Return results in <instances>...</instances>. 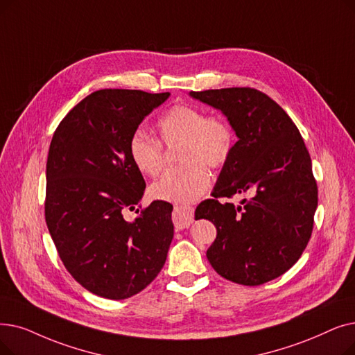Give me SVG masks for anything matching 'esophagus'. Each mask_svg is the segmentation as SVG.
Instances as JSON below:
<instances>
[{
    "label": "esophagus",
    "instance_id": "esophagus-1",
    "mask_svg": "<svg viewBox=\"0 0 355 355\" xmlns=\"http://www.w3.org/2000/svg\"><path fill=\"white\" fill-rule=\"evenodd\" d=\"M193 219H194V210L191 206H186V205L174 206L173 222L177 229L189 227L193 223Z\"/></svg>",
    "mask_w": 355,
    "mask_h": 355
}]
</instances>
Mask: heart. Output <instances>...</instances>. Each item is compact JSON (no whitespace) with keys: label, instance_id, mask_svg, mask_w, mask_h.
<instances>
[{"label":"heart","instance_id":"obj_1","mask_svg":"<svg viewBox=\"0 0 355 355\" xmlns=\"http://www.w3.org/2000/svg\"><path fill=\"white\" fill-rule=\"evenodd\" d=\"M161 141L174 148L181 165L169 169L150 186V196L174 203L194 202L207 190L210 168H222L232 155L235 133L220 116H206L203 110L177 104L157 121ZM129 157L142 174L157 175L165 164L162 144L144 130L129 139Z\"/></svg>","mask_w":355,"mask_h":355}]
</instances>
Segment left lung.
I'll return each mask as SVG.
<instances>
[{"label":"left lung","instance_id":"1","mask_svg":"<svg viewBox=\"0 0 355 355\" xmlns=\"http://www.w3.org/2000/svg\"><path fill=\"white\" fill-rule=\"evenodd\" d=\"M220 110L238 136L211 196L196 209L218 230L206 252L216 272L243 286L277 279L297 263L313 229L318 187L302 135L282 107L254 88L191 91ZM246 193L239 207L219 196Z\"/></svg>","mask_w":355,"mask_h":355}]
</instances>
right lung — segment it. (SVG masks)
Listing matches in <instances>:
<instances>
[{"label":"right lung","instance_id":"1","mask_svg":"<svg viewBox=\"0 0 355 355\" xmlns=\"http://www.w3.org/2000/svg\"><path fill=\"white\" fill-rule=\"evenodd\" d=\"M169 96L100 89L76 104L53 133L46 225L65 268L100 297L136 295L165 264L173 205L155 200L132 222L123 213L135 210L146 187L129 157V139Z\"/></svg>","mask_w":355,"mask_h":355}]
</instances>
